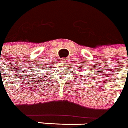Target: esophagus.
<instances>
[{
  "label": "esophagus",
  "mask_w": 128,
  "mask_h": 128,
  "mask_svg": "<svg viewBox=\"0 0 128 128\" xmlns=\"http://www.w3.org/2000/svg\"><path fill=\"white\" fill-rule=\"evenodd\" d=\"M62 62L65 63V62H68V60H67L66 58H62Z\"/></svg>",
  "instance_id": "1"
}]
</instances>
